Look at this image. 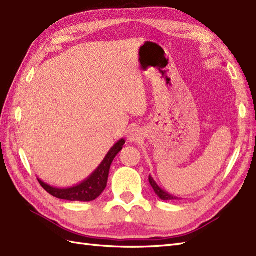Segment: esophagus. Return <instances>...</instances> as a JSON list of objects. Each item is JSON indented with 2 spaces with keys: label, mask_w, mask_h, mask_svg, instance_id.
Segmentation results:
<instances>
[{
  "label": "esophagus",
  "mask_w": 256,
  "mask_h": 256,
  "mask_svg": "<svg viewBox=\"0 0 256 256\" xmlns=\"http://www.w3.org/2000/svg\"><path fill=\"white\" fill-rule=\"evenodd\" d=\"M138 130H130V132L128 134V140L130 142H138Z\"/></svg>",
  "instance_id": "obj_1"
}]
</instances>
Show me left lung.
<instances>
[{
	"mask_svg": "<svg viewBox=\"0 0 256 256\" xmlns=\"http://www.w3.org/2000/svg\"><path fill=\"white\" fill-rule=\"evenodd\" d=\"M148 179H150V186H152V188H154V191H155V193L158 195V198H162V200H178V198H176V196H174V195H170L169 193L164 192L162 188H160L158 186V184L155 182V180H154L150 176V178H148Z\"/></svg>",
	"mask_w": 256,
	"mask_h": 256,
	"instance_id": "obj_1",
	"label": "left lung"
}]
</instances>
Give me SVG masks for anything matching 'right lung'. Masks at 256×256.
Masks as SVG:
<instances>
[{
    "label": "right lung",
    "instance_id": "1",
    "mask_svg": "<svg viewBox=\"0 0 256 256\" xmlns=\"http://www.w3.org/2000/svg\"><path fill=\"white\" fill-rule=\"evenodd\" d=\"M126 144V140L123 138L116 142L114 146L111 148L109 152L102 160V162L99 164V167L94 170L92 176H89L85 181L77 184L75 186L68 188H53L49 184L38 179L40 186H42L46 191L54 196L56 198L66 200H80V202H90L96 200L98 196L104 191L108 182V176L110 166L114 162L116 156L122 150V146Z\"/></svg>",
    "mask_w": 256,
    "mask_h": 256
}]
</instances>
